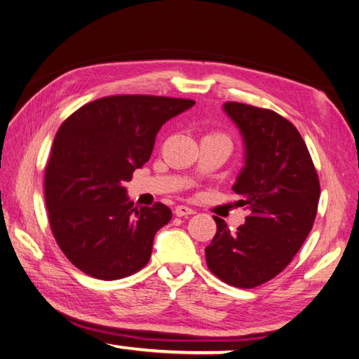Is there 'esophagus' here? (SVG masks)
Segmentation results:
<instances>
[{
    "mask_svg": "<svg viewBox=\"0 0 359 359\" xmlns=\"http://www.w3.org/2000/svg\"><path fill=\"white\" fill-rule=\"evenodd\" d=\"M174 213H175V217H188V215H193L194 210L187 205H177L175 207Z\"/></svg>",
    "mask_w": 359,
    "mask_h": 359,
    "instance_id": "1",
    "label": "esophagus"
}]
</instances>
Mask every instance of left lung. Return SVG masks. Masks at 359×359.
Instances as JSON below:
<instances>
[{
	"label": "left lung",
	"mask_w": 359,
	"mask_h": 359,
	"mask_svg": "<svg viewBox=\"0 0 359 359\" xmlns=\"http://www.w3.org/2000/svg\"><path fill=\"white\" fill-rule=\"evenodd\" d=\"M224 113L238 127L245 166L232 190L245 207V224L231 232L215 217L217 233L205 248L207 266L233 287L252 289L290 264L314 224L320 184L302 135L283 116L227 102Z\"/></svg>",
	"instance_id": "left-lung-1"
}]
</instances>
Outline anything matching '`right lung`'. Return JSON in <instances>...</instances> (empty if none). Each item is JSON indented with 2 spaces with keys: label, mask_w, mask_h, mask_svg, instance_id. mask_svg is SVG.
Segmentation results:
<instances>
[{
  "label": "right lung",
  "mask_w": 359,
  "mask_h": 359,
  "mask_svg": "<svg viewBox=\"0 0 359 359\" xmlns=\"http://www.w3.org/2000/svg\"><path fill=\"white\" fill-rule=\"evenodd\" d=\"M193 105L171 97L111 95L62 122L45 169V204L51 232L78 270L114 281L149 262L155 233L172 213L161 202L133 207L123 185L151 158L163 123Z\"/></svg>",
  "instance_id": "obj_1"
}]
</instances>
